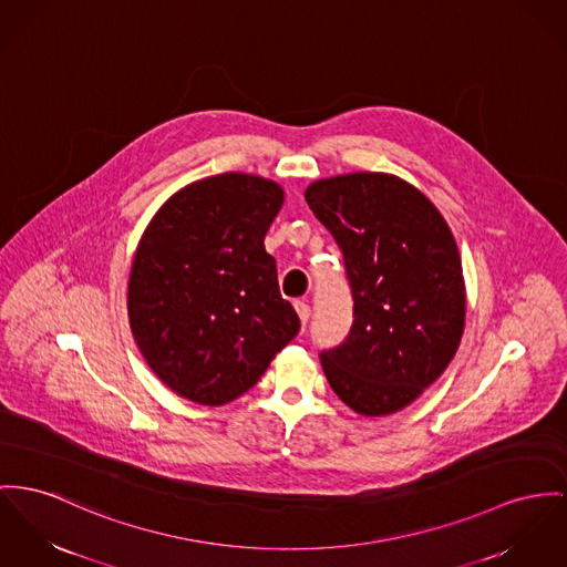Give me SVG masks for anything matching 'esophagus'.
Masks as SVG:
<instances>
[{
	"instance_id": "obj_1",
	"label": "esophagus",
	"mask_w": 567,
	"mask_h": 567,
	"mask_svg": "<svg viewBox=\"0 0 567 567\" xmlns=\"http://www.w3.org/2000/svg\"><path fill=\"white\" fill-rule=\"evenodd\" d=\"M295 309H297V313H299V318H301V324L305 327V324H307V320H309V313H311L309 305L305 301H297L295 302Z\"/></svg>"
}]
</instances>
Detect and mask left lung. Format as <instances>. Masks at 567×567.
<instances>
[{
	"label": "left lung",
	"instance_id": "1",
	"mask_svg": "<svg viewBox=\"0 0 567 567\" xmlns=\"http://www.w3.org/2000/svg\"><path fill=\"white\" fill-rule=\"evenodd\" d=\"M305 199L340 245L354 322L320 363L341 402L363 416L406 409L441 377L466 316L462 260L427 195L384 172L311 183Z\"/></svg>",
	"mask_w": 567,
	"mask_h": 567
}]
</instances>
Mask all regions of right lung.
Masks as SVG:
<instances>
[{
	"mask_svg": "<svg viewBox=\"0 0 567 567\" xmlns=\"http://www.w3.org/2000/svg\"><path fill=\"white\" fill-rule=\"evenodd\" d=\"M281 185L226 172L176 190L144 229L128 275V322L158 380L202 406L247 393L301 329L281 299L265 236Z\"/></svg>",
	"mask_w": 567,
	"mask_h": 567,
	"instance_id": "right-lung-1",
	"label": "right lung"
}]
</instances>
